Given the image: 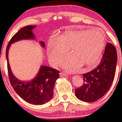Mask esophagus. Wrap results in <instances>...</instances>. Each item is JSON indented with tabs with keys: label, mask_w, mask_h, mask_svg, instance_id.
<instances>
[{
	"label": "esophagus",
	"mask_w": 122,
	"mask_h": 122,
	"mask_svg": "<svg viewBox=\"0 0 122 122\" xmlns=\"http://www.w3.org/2000/svg\"><path fill=\"white\" fill-rule=\"evenodd\" d=\"M67 73H64V72H61L60 73V76H67Z\"/></svg>",
	"instance_id": "esophagus-1"
}]
</instances>
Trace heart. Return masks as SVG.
<instances>
[{
  "mask_svg": "<svg viewBox=\"0 0 122 122\" xmlns=\"http://www.w3.org/2000/svg\"><path fill=\"white\" fill-rule=\"evenodd\" d=\"M105 46L102 33L92 30L66 31L56 36L48 45L47 54L53 66L61 62L67 49L71 54L61 63L68 71H76L80 66L92 67L101 56Z\"/></svg>",
  "mask_w": 122,
  "mask_h": 122,
  "instance_id": "b5f03b06",
  "label": "heart"
}]
</instances>
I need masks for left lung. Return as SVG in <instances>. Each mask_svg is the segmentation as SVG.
Listing matches in <instances>:
<instances>
[{"instance_id":"1","label":"left lung","mask_w":122,"mask_h":122,"mask_svg":"<svg viewBox=\"0 0 122 122\" xmlns=\"http://www.w3.org/2000/svg\"><path fill=\"white\" fill-rule=\"evenodd\" d=\"M117 63L116 48L108 43L99 64L92 71L83 74V86L76 88V98L86 102H93L104 96L114 80Z\"/></svg>"}]
</instances>
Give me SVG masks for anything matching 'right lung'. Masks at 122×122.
Listing matches in <instances>:
<instances>
[{"label": "right lung", "mask_w": 122, "mask_h": 122, "mask_svg": "<svg viewBox=\"0 0 122 122\" xmlns=\"http://www.w3.org/2000/svg\"><path fill=\"white\" fill-rule=\"evenodd\" d=\"M36 25H28L21 28L11 38L6 50L8 74L11 86L23 100L30 104L42 105L49 102L53 96L54 84L59 78V71L49 66H41L36 76L29 81H20L14 76L10 66L8 53L11 44L21 40H36L32 30ZM41 47L46 46L40 41Z\"/></svg>", "instance_id": "add662e5"}]
</instances>
